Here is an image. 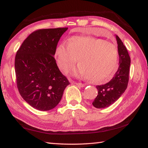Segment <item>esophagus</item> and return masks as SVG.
Wrapping results in <instances>:
<instances>
[{
	"label": "esophagus",
	"instance_id": "1",
	"mask_svg": "<svg viewBox=\"0 0 148 148\" xmlns=\"http://www.w3.org/2000/svg\"><path fill=\"white\" fill-rule=\"evenodd\" d=\"M72 83H74V84H76V85L79 86H80V87H84V84H83V83H76V82H73Z\"/></svg>",
	"mask_w": 148,
	"mask_h": 148
}]
</instances>
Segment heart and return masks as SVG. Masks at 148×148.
I'll use <instances>...</instances> for the list:
<instances>
[{
    "mask_svg": "<svg viewBox=\"0 0 148 148\" xmlns=\"http://www.w3.org/2000/svg\"><path fill=\"white\" fill-rule=\"evenodd\" d=\"M55 57L60 69L67 73L78 58L74 74L86 77L93 83L105 82L114 72L118 61V49L114 44L92 37L74 36L58 46Z\"/></svg>",
    "mask_w": 148,
    "mask_h": 148,
    "instance_id": "b5f03b06",
    "label": "heart"
}]
</instances>
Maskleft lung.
Wrapping results in <instances>:
<instances>
[{"label":"left lung","instance_id":"8db88e82","mask_svg":"<svg viewBox=\"0 0 148 148\" xmlns=\"http://www.w3.org/2000/svg\"><path fill=\"white\" fill-rule=\"evenodd\" d=\"M115 36L118 44L119 67L109 82L96 86L98 95L92 104L98 109L108 108L114 103L125 92L128 85L130 58L121 40L118 36Z\"/></svg>","mask_w":148,"mask_h":148}]
</instances>
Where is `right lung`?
I'll return each instance as SVG.
<instances>
[{"instance_id": "right-lung-1", "label": "right lung", "mask_w": 148, "mask_h": 148, "mask_svg": "<svg viewBox=\"0 0 148 148\" xmlns=\"http://www.w3.org/2000/svg\"><path fill=\"white\" fill-rule=\"evenodd\" d=\"M65 28L40 29L27 37L15 57L17 87L21 96L39 111H49L60 102L69 84L54 58Z\"/></svg>"}]
</instances>
